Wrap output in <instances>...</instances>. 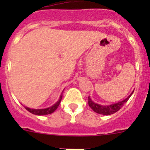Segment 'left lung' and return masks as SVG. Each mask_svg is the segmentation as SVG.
<instances>
[{
	"label": "left lung",
	"instance_id": "1",
	"mask_svg": "<svg viewBox=\"0 0 150 150\" xmlns=\"http://www.w3.org/2000/svg\"><path fill=\"white\" fill-rule=\"evenodd\" d=\"M133 93H134V91H133L126 99L121 101V102H119L116 104L107 106L100 105V104L95 103V102H93V101L91 100L90 96H88V105L95 112L98 113V114L104 115H110L114 114L116 112L118 111L122 106L124 105V104L129 99V98L131 97V96L132 95Z\"/></svg>",
	"mask_w": 150,
	"mask_h": 150
}]
</instances>
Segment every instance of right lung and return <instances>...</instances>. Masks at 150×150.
Listing matches in <instances>:
<instances>
[{
    "label": "right lung",
    "instance_id": "right-lung-1",
    "mask_svg": "<svg viewBox=\"0 0 150 150\" xmlns=\"http://www.w3.org/2000/svg\"><path fill=\"white\" fill-rule=\"evenodd\" d=\"M62 98V95H61L59 97V101H57V102H56L55 104H54L51 107H48V108L46 109H39V110H35V109H30L29 107H25V109H26L28 111L31 112L32 114L36 115H46L51 114V113L54 112L57 108H58L60 102H61Z\"/></svg>",
    "mask_w": 150,
    "mask_h": 150
}]
</instances>
